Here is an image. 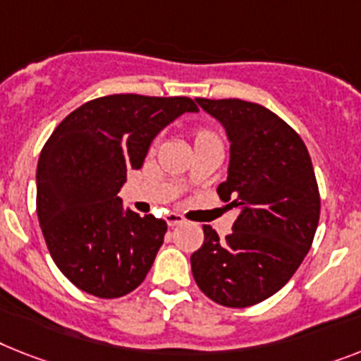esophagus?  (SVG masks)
<instances>
[{
  "instance_id": "esophagus-1",
  "label": "esophagus",
  "mask_w": 361,
  "mask_h": 361,
  "mask_svg": "<svg viewBox=\"0 0 361 361\" xmlns=\"http://www.w3.org/2000/svg\"><path fill=\"white\" fill-rule=\"evenodd\" d=\"M166 221H168L169 227H177V225H183L184 217L180 216V214L171 212V214H168V216H166Z\"/></svg>"
}]
</instances>
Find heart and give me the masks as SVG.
Here are the masks:
<instances>
[{
    "label": "heart",
    "instance_id": "b5f03b06",
    "mask_svg": "<svg viewBox=\"0 0 361 361\" xmlns=\"http://www.w3.org/2000/svg\"><path fill=\"white\" fill-rule=\"evenodd\" d=\"M216 138L217 136L212 133V130L201 129L197 130V134H195V144H197V142H207V140H216Z\"/></svg>",
    "mask_w": 361,
    "mask_h": 361
}]
</instances>
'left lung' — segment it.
Listing matches in <instances>:
<instances>
[{
  "mask_svg": "<svg viewBox=\"0 0 361 361\" xmlns=\"http://www.w3.org/2000/svg\"><path fill=\"white\" fill-rule=\"evenodd\" d=\"M195 101L227 130L228 177L217 193L240 214L225 240L202 225L192 273L208 299L245 308L275 295L302 264L319 223V188L305 142L266 106Z\"/></svg>",
  "mask_w": 361,
  "mask_h": 361,
  "instance_id": "obj_1",
  "label": "left lung"
}]
</instances>
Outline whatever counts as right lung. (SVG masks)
<instances>
[{"label": "right lung", "mask_w": 361, "mask_h": 361, "mask_svg": "<svg viewBox=\"0 0 361 361\" xmlns=\"http://www.w3.org/2000/svg\"><path fill=\"white\" fill-rule=\"evenodd\" d=\"M197 110L190 97L114 94L80 105L53 130L38 159L37 214L53 262L79 290L116 299L144 282L168 225L123 210L118 192L154 136Z\"/></svg>", "instance_id": "add662e5"}]
</instances>
